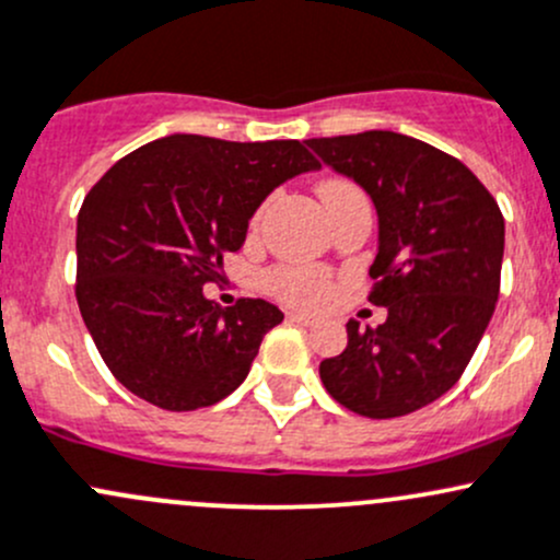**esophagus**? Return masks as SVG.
<instances>
[{
    "instance_id": "esophagus-1",
    "label": "esophagus",
    "mask_w": 560,
    "mask_h": 560,
    "mask_svg": "<svg viewBox=\"0 0 560 560\" xmlns=\"http://www.w3.org/2000/svg\"><path fill=\"white\" fill-rule=\"evenodd\" d=\"M287 319L298 322V325H305V327H314L316 325V316L303 314V311H290V314H287Z\"/></svg>"
}]
</instances>
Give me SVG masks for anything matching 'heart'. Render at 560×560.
Masks as SVG:
<instances>
[{
    "instance_id": "1",
    "label": "heart",
    "mask_w": 560,
    "mask_h": 560,
    "mask_svg": "<svg viewBox=\"0 0 560 560\" xmlns=\"http://www.w3.org/2000/svg\"><path fill=\"white\" fill-rule=\"evenodd\" d=\"M354 190L357 187L349 185V182L332 179L319 187V196L327 206L332 203L335 198ZM262 287L273 298L284 300V303H292V305H319L322 300L329 295V290H332L325 268H316V265H303V262L276 265V268H270L268 273L262 276Z\"/></svg>"
}]
</instances>
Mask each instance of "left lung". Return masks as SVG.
Segmentation results:
<instances>
[{"mask_svg": "<svg viewBox=\"0 0 560 560\" xmlns=\"http://www.w3.org/2000/svg\"><path fill=\"white\" fill-rule=\"evenodd\" d=\"M322 163L354 179L378 214L370 303L386 322L346 325L343 354L319 364L322 384L368 419H397L462 378L499 300L504 217L456 158L394 131L308 139Z\"/></svg>", "mask_w": 560, "mask_h": 560, "instance_id": "1", "label": "left lung"}]
</instances>
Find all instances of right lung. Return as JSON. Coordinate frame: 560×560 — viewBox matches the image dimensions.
<instances>
[{"label":"right lung","instance_id":"1","mask_svg":"<svg viewBox=\"0 0 560 560\" xmlns=\"http://www.w3.org/2000/svg\"><path fill=\"white\" fill-rule=\"evenodd\" d=\"M319 161L295 139L150 141L117 161L78 214V305L117 381L163 410L220 402L249 375L273 303L203 295L238 252L252 214Z\"/></svg>","mask_w":560,"mask_h":560}]
</instances>
